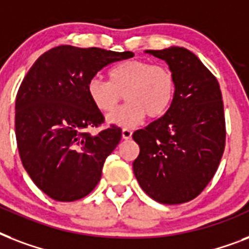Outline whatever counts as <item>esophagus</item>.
Here are the masks:
<instances>
[{"instance_id":"1","label":"esophagus","mask_w":249,"mask_h":249,"mask_svg":"<svg viewBox=\"0 0 249 249\" xmlns=\"http://www.w3.org/2000/svg\"><path fill=\"white\" fill-rule=\"evenodd\" d=\"M121 134H123V138L124 140H130L132 138V129H128V128H124L123 130H121Z\"/></svg>"}]
</instances>
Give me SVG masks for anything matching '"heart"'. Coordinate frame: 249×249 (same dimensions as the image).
I'll use <instances>...</instances> for the list:
<instances>
[{
	"instance_id": "b5f03b06",
	"label": "heart",
	"mask_w": 249,
	"mask_h": 249,
	"mask_svg": "<svg viewBox=\"0 0 249 249\" xmlns=\"http://www.w3.org/2000/svg\"><path fill=\"white\" fill-rule=\"evenodd\" d=\"M174 76L163 64L146 60H124L109 68L108 81L91 79L86 86L91 105L99 112H111L123 94L128 102L107 117V123L133 128L147 115L158 119L168 111L174 95Z\"/></svg>"
}]
</instances>
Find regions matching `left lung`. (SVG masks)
Listing matches in <instances>:
<instances>
[{"mask_svg": "<svg viewBox=\"0 0 249 249\" xmlns=\"http://www.w3.org/2000/svg\"><path fill=\"white\" fill-rule=\"evenodd\" d=\"M165 60L174 76V95L163 116L133 133L140 155L133 161L144 193L161 204L193 200L212 179L225 150L220 84L185 48L146 50Z\"/></svg>", "mask_w": 249, "mask_h": 249, "instance_id": "obj_1", "label": "left lung"}]
</instances>
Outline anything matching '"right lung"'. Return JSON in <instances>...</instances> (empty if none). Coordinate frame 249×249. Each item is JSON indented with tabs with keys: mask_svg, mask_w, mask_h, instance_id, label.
<instances>
[{
	"mask_svg": "<svg viewBox=\"0 0 249 249\" xmlns=\"http://www.w3.org/2000/svg\"><path fill=\"white\" fill-rule=\"evenodd\" d=\"M133 55L62 45L44 53L21 81L15 102L19 155L35 185L54 200H79L101 179L121 129L88 132L105 117L91 105L86 86L103 67Z\"/></svg>",
	"mask_w": 249,
	"mask_h": 249,
	"instance_id": "add662e5",
	"label": "right lung"
}]
</instances>
